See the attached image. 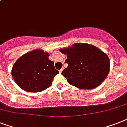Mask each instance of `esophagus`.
Returning a JSON list of instances; mask_svg holds the SVG:
<instances>
[{
  "mask_svg": "<svg viewBox=\"0 0 127 127\" xmlns=\"http://www.w3.org/2000/svg\"><path fill=\"white\" fill-rule=\"evenodd\" d=\"M63 68L61 69V70H59V73H61L62 72H63Z\"/></svg>",
  "mask_w": 127,
  "mask_h": 127,
  "instance_id": "1",
  "label": "esophagus"
}]
</instances>
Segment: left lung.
I'll list each match as a JSON object with an SVG mask.
<instances>
[{"label": "left lung", "instance_id": "8db88e82", "mask_svg": "<svg viewBox=\"0 0 127 127\" xmlns=\"http://www.w3.org/2000/svg\"><path fill=\"white\" fill-rule=\"evenodd\" d=\"M59 51L66 55L68 64L61 74L70 85L92 89L104 81L110 71L109 57L104 52L89 44L76 43Z\"/></svg>", "mask_w": 127, "mask_h": 127}]
</instances>
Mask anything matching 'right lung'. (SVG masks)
Masks as SVG:
<instances>
[{"label": "right lung", "mask_w": 127, "mask_h": 127, "mask_svg": "<svg viewBox=\"0 0 127 127\" xmlns=\"http://www.w3.org/2000/svg\"><path fill=\"white\" fill-rule=\"evenodd\" d=\"M49 56V53L37 49L19 57L12 69L16 84L23 90L32 93L41 92L51 86L59 71Z\"/></svg>", "instance_id": "obj_1"}]
</instances>
